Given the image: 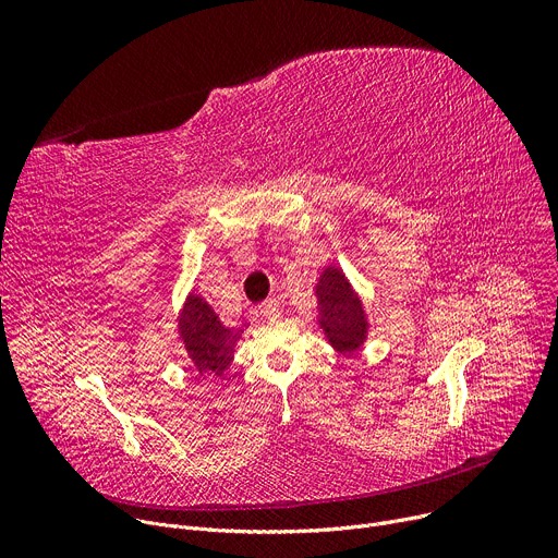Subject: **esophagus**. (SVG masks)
Wrapping results in <instances>:
<instances>
[{"label": "esophagus", "mask_w": 558, "mask_h": 558, "mask_svg": "<svg viewBox=\"0 0 558 558\" xmlns=\"http://www.w3.org/2000/svg\"><path fill=\"white\" fill-rule=\"evenodd\" d=\"M259 314L264 316V318H269V320H276V318H280V305L271 299V301H264L262 305H259Z\"/></svg>", "instance_id": "34e87169"}]
</instances>
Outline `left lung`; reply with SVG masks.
Instances as JSON below:
<instances>
[{
    "label": "left lung",
    "mask_w": 558,
    "mask_h": 558,
    "mask_svg": "<svg viewBox=\"0 0 558 558\" xmlns=\"http://www.w3.org/2000/svg\"><path fill=\"white\" fill-rule=\"evenodd\" d=\"M316 326L335 353L353 355L366 343L371 320L362 296L335 262L320 269L316 284Z\"/></svg>",
    "instance_id": "8db88e82"
}]
</instances>
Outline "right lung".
Listing matches in <instances>:
<instances>
[{"instance_id":"right-lung-1","label":"right lung","mask_w":558,"mask_h":558,"mask_svg":"<svg viewBox=\"0 0 558 558\" xmlns=\"http://www.w3.org/2000/svg\"><path fill=\"white\" fill-rule=\"evenodd\" d=\"M251 324L223 326L215 307L192 289L185 296L179 316H175V335L183 343L187 360L203 377H223L232 364L234 348Z\"/></svg>"}]
</instances>
